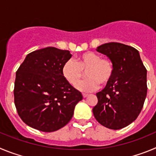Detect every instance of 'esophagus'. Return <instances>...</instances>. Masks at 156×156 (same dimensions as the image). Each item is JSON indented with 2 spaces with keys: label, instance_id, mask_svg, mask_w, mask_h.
<instances>
[{
  "label": "esophagus",
  "instance_id": "esophagus-1",
  "mask_svg": "<svg viewBox=\"0 0 156 156\" xmlns=\"http://www.w3.org/2000/svg\"><path fill=\"white\" fill-rule=\"evenodd\" d=\"M88 96V94H86V93H83V98H86Z\"/></svg>",
  "mask_w": 156,
  "mask_h": 156
}]
</instances>
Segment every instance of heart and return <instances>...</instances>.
<instances>
[{
  "instance_id": "b5f03b06",
  "label": "heart",
  "mask_w": 156,
  "mask_h": 156,
  "mask_svg": "<svg viewBox=\"0 0 156 156\" xmlns=\"http://www.w3.org/2000/svg\"><path fill=\"white\" fill-rule=\"evenodd\" d=\"M86 71L88 78L79 82ZM114 73V64L108 58H101L98 54L87 51L80 55L75 62L68 60L62 66V75L65 79L73 86L76 85L79 90L91 91L96 90L99 83H108Z\"/></svg>"
}]
</instances>
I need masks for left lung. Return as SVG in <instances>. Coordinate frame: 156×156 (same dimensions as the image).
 <instances>
[{
  "mask_svg": "<svg viewBox=\"0 0 156 156\" xmlns=\"http://www.w3.org/2000/svg\"><path fill=\"white\" fill-rule=\"evenodd\" d=\"M114 64V73L101 91L96 94L95 119L102 126L119 129L133 122L140 114L147 95V69L137 49L111 42L97 48Z\"/></svg>",
  "mask_w": 156,
  "mask_h": 156,
  "instance_id": "obj_1",
  "label": "left lung"
}]
</instances>
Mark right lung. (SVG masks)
Returning a JSON list of instances; mask_svg holds the SVG:
<instances>
[{"instance_id": "add662e5", "label": "right lung", "mask_w": 156, "mask_h": 156, "mask_svg": "<svg viewBox=\"0 0 156 156\" xmlns=\"http://www.w3.org/2000/svg\"><path fill=\"white\" fill-rule=\"evenodd\" d=\"M72 57L67 50L53 47L28 54L16 72L14 101L22 120L43 132L61 129L72 119L82 94L62 75Z\"/></svg>"}]
</instances>
